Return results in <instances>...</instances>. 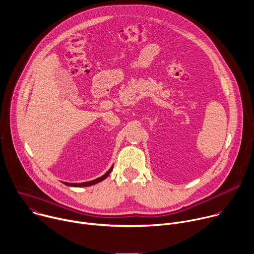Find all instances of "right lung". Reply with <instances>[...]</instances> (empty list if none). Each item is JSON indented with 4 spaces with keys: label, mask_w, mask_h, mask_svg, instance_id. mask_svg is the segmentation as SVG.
I'll use <instances>...</instances> for the list:
<instances>
[{
    "label": "right lung",
    "mask_w": 254,
    "mask_h": 254,
    "mask_svg": "<svg viewBox=\"0 0 254 254\" xmlns=\"http://www.w3.org/2000/svg\"><path fill=\"white\" fill-rule=\"evenodd\" d=\"M112 169H113V165L109 168V170H108L104 175H102L101 177H98V178H96V179H94V180L87 181V182H80V183L64 182V184H65V186H67V187H73V188H85V187H91V186H93V184H96V183H98V182H100V181L104 180V179H105V178L110 174V172L112 171Z\"/></svg>",
    "instance_id": "right-lung-1"
}]
</instances>
